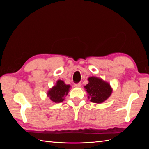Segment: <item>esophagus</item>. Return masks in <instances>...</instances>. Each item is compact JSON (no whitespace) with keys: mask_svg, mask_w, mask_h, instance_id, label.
I'll return each instance as SVG.
<instances>
[{"mask_svg":"<svg viewBox=\"0 0 149 149\" xmlns=\"http://www.w3.org/2000/svg\"><path fill=\"white\" fill-rule=\"evenodd\" d=\"M74 86L76 88H79L81 86V83H75L74 84Z\"/></svg>","mask_w":149,"mask_h":149,"instance_id":"esophagus-1","label":"esophagus"}]
</instances>
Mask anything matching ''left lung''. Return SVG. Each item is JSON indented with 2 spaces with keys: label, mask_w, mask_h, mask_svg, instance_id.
I'll list each match as a JSON object with an SVG mask.
<instances>
[{
  "label": "left lung",
  "mask_w": 149,
  "mask_h": 149,
  "mask_svg": "<svg viewBox=\"0 0 149 149\" xmlns=\"http://www.w3.org/2000/svg\"><path fill=\"white\" fill-rule=\"evenodd\" d=\"M88 81L89 83L84 88L91 102L101 103L110 96L112 89L109 83L94 76L89 78Z\"/></svg>",
  "instance_id": "left-lung-1"
}]
</instances>
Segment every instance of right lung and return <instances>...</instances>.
Returning a JSON list of instances; mask_svg holds the SVG:
<instances>
[{
    "label": "right lung",
    "instance_id": "right-lung-1",
    "mask_svg": "<svg viewBox=\"0 0 149 149\" xmlns=\"http://www.w3.org/2000/svg\"><path fill=\"white\" fill-rule=\"evenodd\" d=\"M70 88V85H66L63 81L58 80L55 86L49 90L47 96L54 102H61L68 93Z\"/></svg>",
    "mask_w": 149,
    "mask_h": 149
}]
</instances>
